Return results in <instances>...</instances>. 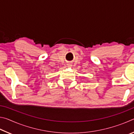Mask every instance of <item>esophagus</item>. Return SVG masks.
<instances>
[{"label": "esophagus", "mask_w": 134, "mask_h": 134, "mask_svg": "<svg viewBox=\"0 0 134 134\" xmlns=\"http://www.w3.org/2000/svg\"><path fill=\"white\" fill-rule=\"evenodd\" d=\"M71 65H72V64H71V63H68L67 64V66L69 67H71Z\"/></svg>", "instance_id": "obj_1"}]
</instances>
